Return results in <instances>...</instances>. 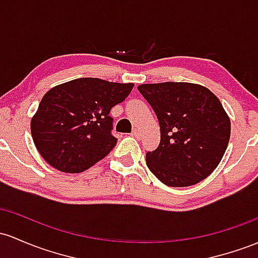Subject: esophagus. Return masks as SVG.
I'll use <instances>...</instances> for the list:
<instances>
[{
	"label": "esophagus",
	"mask_w": 258,
	"mask_h": 258,
	"mask_svg": "<svg viewBox=\"0 0 258 258\" xmlns=\"http://www.w3.org/2000/svg\"><path fill=\"white\" fill-rule=\"evenodd\" d=\"M132 136H134L135 138H137V140H140V138H141V132L138 131V130H134V132H132Z\"/></svg>",
	"instance_id": "1"
}]
</instances>
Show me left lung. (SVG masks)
I'll list each match as a JSON object with an SVG mask.
<instances>
[{"mask_svg":"<svg viewBox=\"0 0 258 258\" xmlns=\"http://www.w3.org/2000/svg\"><path fill=\"white\" fill-rule=\"evenodd\" d=\"M160 126V143L146 154L148 169L164 185L187 187L208 177L230 140V118L208 88L186 82L141 84Z\"/></svg>","mask_w":258,"mask_h":258,"instance_id":"1","label":"left lung"}]
</instances>
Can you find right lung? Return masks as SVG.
I'll list each match as a JSON object with an SVG mask.
<instances>
[{
  "label": "right lung",
  "instance_id": "1",
  "mask_svg": "<svg viewBox=\"0 0 258 258\" xmlns=\"http://www.w3.org/2000/svg\"><path fill=\"white\" fill-rule=\"evenodd\" d=\"M134 83L77 78L51 88L32 117L36 149L58 171L82 172L104 159L117 138L110 110L128 97Z\"/></svg>",
  "mask_w": 258,
  "mask_h": 258
}]
</instances>
